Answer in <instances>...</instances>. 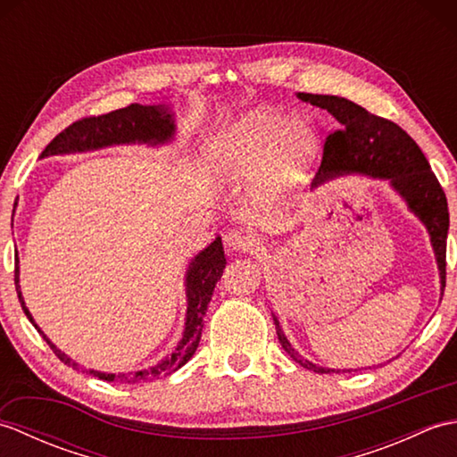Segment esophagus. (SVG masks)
<instances>
[{"label": "esophagus", "instance_id": "34e87169", "mask_svg": "<svg viewBox=\"0 0 457 457\" xmlns=\"http://www.w3.org/2000/svg\"><path fill=\"white\" fill-rule=\"evenodd\" d=\"M255 234H251V231L245 229H231L223 236V245H226V249L231 251V253H234V251H249L251 247H255Z\"/></svg>", "mask_w": 457, "mask_h": 457}]
</instances>
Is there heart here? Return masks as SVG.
<instances>
[{
    "mask_svg": "<svg viewBox=\"0 0 457 457\" xmlns=\"http://www.w3.org/2000/svg\"><path fill=\"white\" fill-rule=\"evenodd\" d=\"M318 145L320 133L312 120L253 108L212 135L206 157L221 179L244 180L255 174L257 196L277 202L296 187Z\"/></svg>",
    "mask_w": 457,
    "mask_h": 457,
    "instance_id": "1",
    "label": "heart"
}]
</instances>
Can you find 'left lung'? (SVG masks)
<instances>
[{
  "label": "left lung",
  "mask_w": 457,
  "mask_h": 457,
  "mask_svg": "<svg viewBox=\"0 0 457 457\" xmlns=\"http://www.w3.org/2000/svg\"><path fill=\"white\" fill-rule=\"evenodd\" d=\"M296 96L298 100L332 113L339 123V129L328 135L322 164H320L312 188L322 187V184L339 177H349V174L389 182V187L404 200L406 208L422 221V226L428 231L436 263H438L440 270V295H444L445 239H448L450 229L448 200H445L440 182L430 170V164L419 145L396 123L369 113L361 105L339 98V96L303 92ZM273 320L280 345L298 365L314 373H339V369L336 371V369L320 367L300 355L287 339L275 314Z\"/></svg>",
  "instance_id": "8db88e82"
}]
</instances>
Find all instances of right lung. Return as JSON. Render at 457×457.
<instances>
[{"label":"right lung","mask_w":457,"mask_h":457,"mask_svg":"<svg viewBox=\"0 0 457 457\" xmlns=\"http://www.w3.org/2000/svg\"><path fill=\"white\" fill-rule=\"evenodd\" d=\"M177 135V121H174V112L169 105H141L131 104L128 108L115 110L112 113L98 115V118H86L58 133L56 137L46 145L38 159L54 157V154H74V153H88L105 147H115V145H147V147H162L174 141ZM15 212V210H13ZM13 221V218H12ZM13 228V223H12ZM223 269H226V255H223L221 237H216L210 245L204 247L200 253L194 255L188 263L187 275H184V290H187V318H184V332L179 345L167 357H162L157 365H151L141 371L129 373H105L96 371V369H84L86 373L102 378V381H120V383H147L159 377H167L179 371L182 365L190 361V357L196 352L202 337L204 316H206L208 304L213 295L216 283L221 278ZM15 288L19 303L25 316L29 318L37 332L43 336L45 342L51 345L56 357L64 361L68 367L79 369L80 365L61 352L51 339L46 337L41 328L35 324L33 314L23 300L21 285H19V257L15 255Z\"/></svg>","instance_id":"1"}]
</instances>
